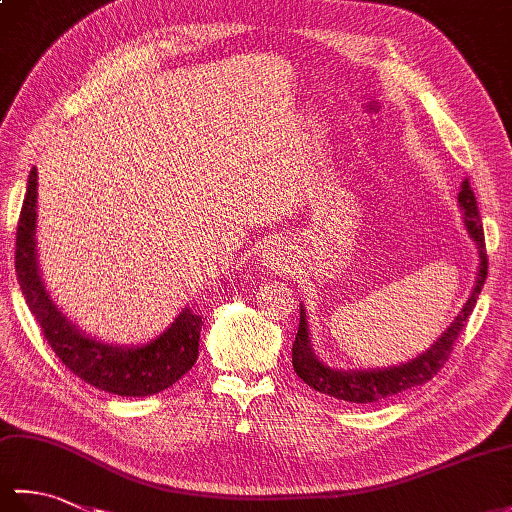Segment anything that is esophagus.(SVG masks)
Instances as JSON below:
<instances>
[{
    "label": "esophagus",
    "instance_id": "1",
    "mask_svg": "<svg viewBox=\"0 0 512 512\" xmlns=\"http://www.w3.org/2000/svg\"><path fill=\"white\" fill-rule=\"evenodd\" d=\"M284 259H286V257H284V250L275 248L273 253L268 255V264H266V266H270V268H275V270H277V268H281V264H284Z\"/></svg>",
    "mask_w": 512,
    "mask_h": 512
}]
</instances>
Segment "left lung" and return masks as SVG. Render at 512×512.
Wrapping results in <instances>:
<instances>
[{"label": "left lung", "instance_id": "8db88e82", "mask_svg": "<svg viewBox=\"0 0 512 512\" xmlns=\"http://www.w3.org/2000/svg\"><path fill=\"white\" fill-rule=\"evenodd\" d=\"M460 211L466 231L477 244V253H480V268H477V279L469 301L464 303L458 317L444 330L438 341L433 343L429 350H424L416 358L407 363L391 365V367H376V369H336L325 365L321 358L314 354V347L310 341V328H308V314L306 308L299 310V330L292 343V367H295L297 376L303 383L312 389L328 394L332 398L347 400V402H376L387 396L400 394L411 387H418L427 383L440 372V367L449 361V354L453 350V343L466 328L471 312L480 297L482 286L488 275V259H486V244H484V228L480 222V211H477L475 193L471 189L469 180L462 182L458 193Z\"/></svg>", "mask_w": 512, "mask_h": 512}]
</instances>
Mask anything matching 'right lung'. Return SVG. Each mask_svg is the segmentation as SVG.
Segmentation results:
<instances>
[{"label":"right lung","instance_id":"1","mask_svg":"<svg viewBox=\"0 0 512 512\" xmlns=\"http://www.w3.org/2000/svg\"><path fill=\"white\" fill-rule=\"evenodd\" d=\"M37 169L30 171L17 224L15 270L32 317L41 325L59 361L85 383L116 396H154L171 387L198 361L202 317L184 308L169 328L143 345H114L65 317L43 286L37 262Z\"/></svg>","mask_w":512,"mask_h":512}]
</instances>
